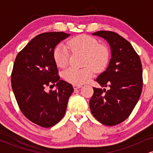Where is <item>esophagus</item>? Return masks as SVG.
<instances>
[{
    "instance_id": "esophagus-1",
    "label": "esophagus",
    "mask_w": 153,
    "mask_h": 153,
    "mask_svg": "<svg viewBox=\"0 0 153 153\" xmlns=\"http://www.w3.org/2000/svg\"><path fill=\"white\" fill-rule=\"evenodd\" d=\"M82 85H73V88L75 89V90H76V89H78L80 88H81Z\"/></svg>"
}]
</instances>
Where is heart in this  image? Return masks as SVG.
Returning <instances> with one entry per match:
<instances>
[{
    "instance_id": "obj_1",
    "label": "heart",
    "mask_w": 153,
    "mask_h": 153,
    "mask_svg": "<svg viewBox=\"0 0 153 153\" xmlns=\"http://www.w3.org/2000/svg\"><path fill=\"white\" fill-rule=\"evenodd\" d=\"M70 49L74 52L85 54L82 69L69 68L63 73L65 80L74 85H82L94 75V69L100 72L106 68L108 61V51L106 47L99 45L96 39L88 35L81 34L72 38L66 45L59 44L53 51V58L57 67L65 68L70 58Z\"/></svg>"
}]
</instances>
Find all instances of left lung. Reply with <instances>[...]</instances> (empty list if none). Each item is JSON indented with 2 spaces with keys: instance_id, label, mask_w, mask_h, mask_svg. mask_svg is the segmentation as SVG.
Masks as SVG:
<instances>
[{
  "instance_id": "1",
  "label": "left lung",
  "mask_w": 153,
  "mask_h": 153,
  "mask_svg": "<svg viewBox=\"0 0 153 153\" xmlns=\"http://www.w3.org/2000/svg\"><path fill=\"white\" fill-rule=\"evenodd\" d=\"M104 39L111 58L96 81L108 90L94 88L91 111L101 124L114 126L127 119L136 106L143 89V68L140 57L127 40L113 31L92 34Z\"/></svg>"
}]
</instances>
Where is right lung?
<instances>
[{"label": "right lung", "instance_id": "1", "mask_svg": "<svg viewBox=\"0 0 153 153\" xmlns=\"http://www.w3.org/2000/svg\"><path fill=\"white\" fill-rule=\"evenodd\" d=\"M64 32L39 34L19 52L11 73V86L21 111L31 122L42 127H51L65 114L71 84L59 80L53 51L70 36ZM56 85L54 91L46 87Z\"/></svg>", "mask_w": 153, "mask_h": 153}]
</instances>
